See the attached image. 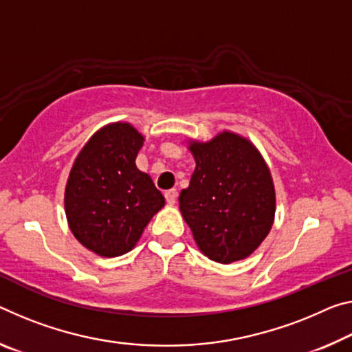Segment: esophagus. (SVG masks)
Wrapping results in <instances>:
<instances>
[{"label":"esophagus","mask_w":352,"mask_h":352,"mask_svg":"<svg viewBox=\"0 0 352 352\" xmlns=\"http://www.w3.org/2000/svg\"><path fill=\"white\" fill-rule=\"evenodd\" d=\"M164 197H166L167 204L174 205L175 200H177V191H175V189H169V191L164 192Z\"/></svg>","instance_id":"34e87169"}]
</instances>
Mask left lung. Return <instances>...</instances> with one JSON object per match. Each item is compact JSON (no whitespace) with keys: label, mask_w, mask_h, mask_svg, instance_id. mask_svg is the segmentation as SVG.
Here are the masks:
<instances>
[{"label":"left lung","mask_w":352,"mask_h":352,"mask_svg":"<svg viewBox=\"0 0 352 352\" xmlns=\"http://www.w3.org/2000/svg\"><path fill=\"white\" fill-rule=\"evenodd\" d=\"M186 146L196 169L178 202L194 241L216 263L248 258L274 224L276 189L265 158L252 141L228 130Z\"/></svg>","instance_id":"left-lung-1"}]
</instances>
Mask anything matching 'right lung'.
Listing matches in <instances>:
<instances>
[{"instance_id": "add662e5", "label": "right lung", "mask_w": 352, "mask_h": 352, "mask_svg": "<svg viewBox=\"0 0 352 352\" xmlns=\"http://www.w3.org/2000/svg\"><path fill=\"white\" fill-rule=\"evenodd\" d=\"M144 141L128 122L104 125L81 148L67 178V224L82 246L100 256L130 252L166 204L150 175L136 167Z\"/></svg>"}]
</instances>
